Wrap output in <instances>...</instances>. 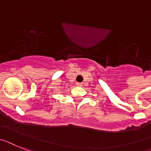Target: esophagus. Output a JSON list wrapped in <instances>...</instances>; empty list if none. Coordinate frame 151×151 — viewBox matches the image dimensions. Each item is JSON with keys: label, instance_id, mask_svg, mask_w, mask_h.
<instances>
[{"label": "esophagus", "instance_id": "esophagus-1", "mask_svg": "<svg viewBox=\"0 0 151 151\" xmlns=\"http://www.w3.org/2000/svg\"><path fill=\"white\" fill-rule=\"evenodd\" d=\"M76 85L77 86H79V87H81L82 86V83H76Z\"/></svg>", "mask_w": 151, "mask_h": 151}]
</instances>
